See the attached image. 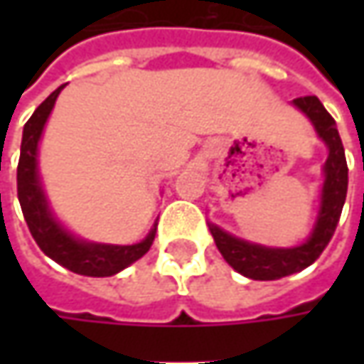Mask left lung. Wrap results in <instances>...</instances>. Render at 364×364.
<instances>
[{
  "label": "left lung",
  "mask_w": 364,
  "mask_h": 364,
  "mask_svg": "<svg viewBox=\"0 0 364 364\" xmlns=\"http://www.w3.org/2000/svg\"><path fill=\"white\" fill-rule=\"evenodd\" d=\"M294 105L312 119L316 132L326 141L330 154L324 166V188H322V208L318 215L312 237L300 247L294 249H269L261 245L247 243L241 239H235L229 232L220 231L218 227L210 225V232L215 237L220 255L227 259L232 269L243 273L245 277L267 282L279 279L291 273H298L312 265L316 259L322 255V251L330 243L332 235L336 231L338 218L343 213L348 188V166L344 158V147L341 141L338 129L334 119L324 105L318 101V97H300L294 101Z\"/></svg>",
  "instance_id": "1"
}]
</instances>
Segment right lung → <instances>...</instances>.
<instances>
[{"label": "right lung", "mask_w": 364, "mask_h": 364, "mask_svg": "<svg viewBox=\"0 0 364 364\" xmlns=\"http://www.w3.org/2000/svg\"><path fill=\"white\" fill-rule=\"evenodd\" d=\"M63 87H58L44 103H40L34 115L23 125L20 161H18V198H20L21 213H23L28 229L32 232L38 247L50 259H54L63 267L80 275L107 277V275L125 269L133 261L146 255L156 239V225L141 243L97 245L78 241L52 218L44 192L38 182L36 151H38V141L44 129V123L48 119L50 111L56 103V97L63 91Z\"/></svg>", "instance_id": "right-lung-1"}]
</instances>
